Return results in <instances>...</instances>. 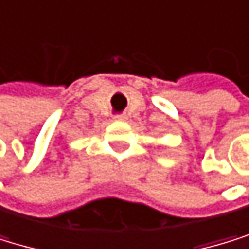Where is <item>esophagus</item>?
<instances>
[{
  "instance_id": "34e87169",
  "label": "esophagus",
  "mask_w": 249,
  "mask_h": 249,
  "mask_svg": "<svg viewBox=\"0 0 249 249\" xmlns=\"http://www.w3.org/2000/svg\"><path fill=\"white\" fill-rule=\"evenodd\" d=\"M115 119H116V121H125L127 116L124 115V113H118V115H115Z\"/></svg>"
}]
</instances>
